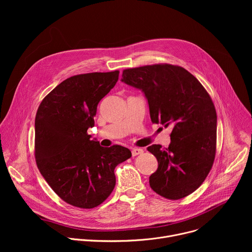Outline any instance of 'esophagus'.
<instances>
[{"instance_id":"obj_1","label":"esophagus","mask_w":252,"mask_h":252,"mask_svg":"<svg viewBox=\"0 0 252 252\" xmlns=\"http://www.w3.org/2000/svg\"><path fill=\"white\" fill-rule=\"evenodd\" d=\"M142 153H143V150L137 149V148H134V149H132V151H131L132 157H136V156H138V155H141Z\"/></svg>"}]
</instances>
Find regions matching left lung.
Wrapping results in <instances>:
<instances>
[{
	"instance_id": "obj_1",
	"label": "left lung",
	"mask_w": 252,
	"mask_h": 252,
	"mask_svg": "<svg viewBox=\"0 0 252 252\" xmlns=\"http://www.w3.org/2000/svg\"><path fill=\"white\" fill-rule=\"evenodd\" d=\"M122 82L145 94L153 124L172 126L167 149L148 148L158 162L151 188L167 199L189 195L204 182L217 152L218 117L210 95L189 71L169 63L126 68Z\"/></svg>"
}]
</instances>
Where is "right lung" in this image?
<instances>
[{
  "label": "right lung",
  "mask_w": 252,
  "mask_h": 252,
  "mask_svg": "<svg viewBox=\"0 0 252 252\" xmlns=\"http://www.w3.org/2000/svg\"><path fill=\"white\" fill-rule=\"evenodd\" d=\"M119 74L70 77L44 97L35 115V162L52 189L73 206L90 209L102 203L115 189L116 166L131 157L122 146L100 147L87 132Z\"/></svg>",
  "instance_id": "obj_1"
}]
</instances>
